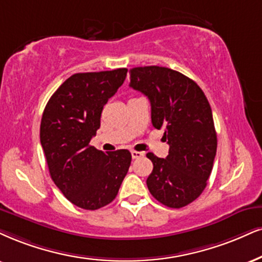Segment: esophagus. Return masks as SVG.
Instances as JSON below:
<instances>
[{
    "mask_svg": "<svg viewBox=\"0 0 262 262\" xmlns=\"http://www.w3.org/2000/svg\"><path fill=\"white\" fill-rule=\"evenodd\" d=\"M131 156L134 159H140V158H142L144 156L143 151H137V150H132L131 151Z\"/></svg>",
    "mask_w": 262,
    "mask_h": 262,
    "instance_id": "34e87169",
    "label": "esophagus"
}]
</instances>
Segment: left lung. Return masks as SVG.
I'll use <instances>...</instances> for the list:
<instances>
[{
	"label": "left lung",
	"instance_id": "1",
	"mask_svg": "<svg viewBox=\"0 0 262 262\" xmlns=\"http://www.w3.org/2000/svg\"><path fill=\"white\" fill-rule=\"evenodd\" d=\"M130 87L148 97L151 124L170 146L165 159L147 154L148 189L161 204L183 208L202 194L214 165L217 136L208 99L192 79L165 67L132 68Z\"/></svg>",
	"mask_w": 262,
	"mask_h": 262
}]
</instances>
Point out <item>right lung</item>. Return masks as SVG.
Listing matches in <instances>:
<instances>
[{"label":"right lung","mask_w":262,"mask_h":262,"mask_svg":"<svg viewBox=\"0 0 262 262\" xmlns=\"http://www.w3.org/2000/svg\"><path fill=\"white\" fill-rule=\"evenodd\" d=\"M126 68L77 73L53 93L41 119L40 141L53 182L74 205L97 210L115 199L131 164L127 149L104 151L90 141L103 106L125 81Z\"/></svg>","instance_id":"obj_1"}]
</instances>
